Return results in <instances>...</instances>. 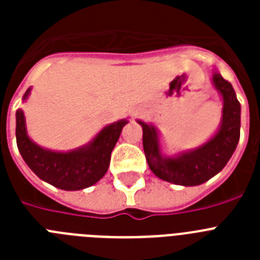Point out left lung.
<instances>
[{
    "instance_id": "left-lung-1",
    "label": "left lung",
    "mask_w": 260,
    "mask_h": 260,
    "mask_svg": "<svg viewBox=\"0 0 260 260\" xmlns=\"http://www.w3.org/2000/svg\"><path fill=\"white\" fill-rule=\"evenodd\" d=\"M212 82L224 103L221 126L215 137L197 150L182 152L176 157H165L160 152L156 127L138 121L143 128L146 160L158 178L176 185H201L219 173L233 155L240 141L241 105L232 84L219 73H213Z\"/></svg>"
}]
</instances>
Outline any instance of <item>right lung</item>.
<instances>
[{"label": "right lung", "instance_id": "right-lung-1", "mask_svg": "<svg viewBox=\"0 0 260 260\" xmlns=\"http://www.w3.org/2000/svg\"><path fill=\"white\" fill-rule=\"evenodd\" d=\"M31 88L23 96L26 100ZM127 123L121 119L105 126L86 146L69 152L44 150L27 135L26 119L22 109L17 110V146L26 161L39 178L62 190H82L102 180L110 162V153L118 141L122 127Z\"/></svg>", "mask_w": 260, "mask_h": 260}]
</instances>
